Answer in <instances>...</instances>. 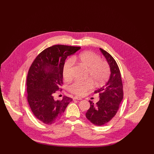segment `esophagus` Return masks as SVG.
Wrapping results in <instances>:
<instances>
[{"mask_svg": "<svg viewBox=\"0 0 154 154\" xmlns=\"http://www.w3.org/2000/svg\"><path fill=\"white\" fill-rule=\"evenodd\" d=\"M73 100H82V98L80 97L75 96V97H73Z\"/></svg>", "mask_w": 154, "mask_h": 154, "instance_id": "1", "label": "esophagus"}]
</instances>
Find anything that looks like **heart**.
Listing matches in <instances>:
<instances>
[{
	"mask_svg": "<svg viewBox=\"0 0 154 154\" xmlns=\"http://www.w3.org/2000/svg\"><path fill=\"white\" fill-rule=\"evenodd\" d=\"M74 61H79L87 69L85 81L76 80L69 86V91L77 96H83L96 86L103 84L108 79L110 68L107 61L100 59V57L92 51H85L69 58L65 61L63 68V75L65 80L72 79V69Z\"/></svg>",
	"mask_w": 154,
	"mask_h": 154,
	"instance_id": "obj_1",
	"label": "heart"
}]
</instances>
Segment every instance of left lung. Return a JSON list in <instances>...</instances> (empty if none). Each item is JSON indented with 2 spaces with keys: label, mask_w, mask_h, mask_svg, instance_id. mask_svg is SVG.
<instances>
[{
  "label": "left lung",
  "mask_w": 154,
  "mask_h": 154,
  "mask_svg": "<svg viewBox=\"0 0 154 154\" xmlns=\"http://www.w3.org/2000/svg\"><path fill=\"white\" fill-rule=\"evenodd\" d=\"M100 50L109 65L111 75L107 82L94 91L99 94L100 99L96 105L90 100V108L86 113L88 119L99 126L108 123L116 115L124 95L121 75L117 63L106 51L101 48Z\"/></svg>",
  "instance_id": "8db88e82"
}]
</instances>
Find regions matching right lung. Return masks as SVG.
Returning <instances> with one entry per match:
<instances>
[{"instance_id": "obj_1", "label": "right lung", "mask_w": 154, "mask_h": 154, "mask_svg": "<svg viewBox=\"0 0 154 154\" xmlns=\"http://www.w3.org/2000/svg\"><path fill=\"white\" fill-rule=\"evenodd\" d=\"M79 49L80 47L54 45L39 54L30 66L27 78V100L34 116L44 124L58 121L72 100L66 96L55 100L54 94L62 90L65 60Z\"/></svg>"}]
</instances>
